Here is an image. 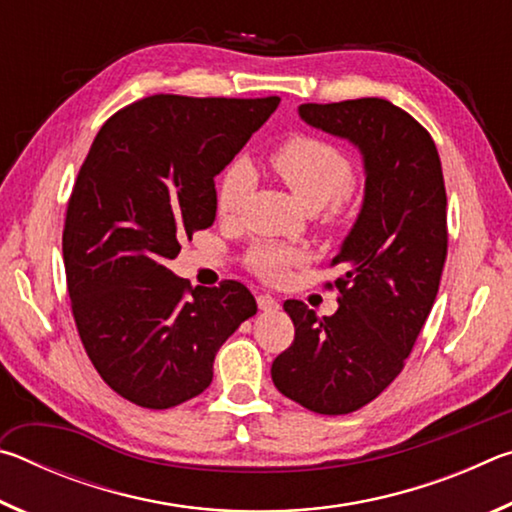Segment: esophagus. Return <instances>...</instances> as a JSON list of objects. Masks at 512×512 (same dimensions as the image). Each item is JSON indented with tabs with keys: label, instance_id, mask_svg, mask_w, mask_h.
<instances>
[{
	"label": "esophagus",
	"instance_id": "esophagus-1",
	"mask_svg": "<svg viewBox=\"0 0 512 512\" xmlns=\"http://www.w3.org/2000/svg\"><path fill=\"white\" fill-rule=\"evenodd\" d=\"M257 307L262 309V311H273V309H277L280 305H277V300L273 296H268V293H259V296H257Z\"/></svg>",
	"mask_w": 512,
	"mask_h": 512
}]
</instances>
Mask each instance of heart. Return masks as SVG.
<instances>
[{"label": "heart", "mask_w": 512, "mask_h": 512, "mask_svg": "<svg viewBox=\"0 0 512 512\" xmlns=\"http://www.w3.org/2000/svg\"><path fill=\"white\" fill-rule=\"evenodd\" d=\"M268 164L284 180L293 196L309 207H323V221L339 225L357 207L354 162L329 140L307 133H293L268 151ZM255 187V171L248 162L235 160L216 178L214 210L221 221H235ZM302 262V250L264 241L248 250L246 266L266 282L282 280L291 266Z\"/></svg>", "instance_id": "obj_1"}]
</instances>
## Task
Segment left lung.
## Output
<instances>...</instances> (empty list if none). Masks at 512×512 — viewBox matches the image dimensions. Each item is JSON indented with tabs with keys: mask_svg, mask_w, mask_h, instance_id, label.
Returning a JSON list of instances; mask_svg holds the SVG:
<instances>
[{
	"mask_svg": "<svg viewBox=\"0 0 512 512\" xmlns=\"http://www.w3.org/2000/svg\"><path fill=\"white\" fill-rule=\"evenodd\" d=\"M300 117L359 146L366 198L332 266L339 309H284L296 336L277 354V391L320 415L361 409L400 375L436 300L447 259V194L431 135L391 101L302 103Z\"/></svg>",
	"mask_w": 512,
	"mask_h": 512,
	"instance_id": "1",
	"label": "left lung"
}]
</instances>
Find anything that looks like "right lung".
Masks as SVG:
<instances>
[{
    "instance_id": "right-lung-1",
    "label": "right lung",
    "mask_w": 512,
    "mask_h": 512,
    "mask_svg": "<svg viewBox=\"0 0 512 512\" xmlns=\"http://www.w3.org/2000/svg\"><path fill=\"white\" fill-rule=\"evenodd\" d=\"M277 103L153 94L94 137L67 201L63 259L83 348L124 400L171 409L201 395L216 352L255 316L241 282L194 289L167 262L214 223V176Z\"/></svg>"
}]
</instances>
